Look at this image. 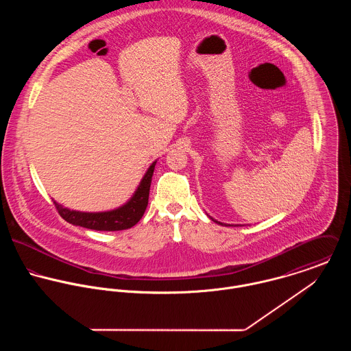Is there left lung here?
Returning <instances> with one entry per match:
<instances>
[{
	"mask_svg": "<svg viewBox=\"0 0 351 351\" xmlns=\"http://www.w3.org/2000/svg\"><path fill=\"white\" fill-rule=\"evenodd\" d=\"M209 217H210V216H209ZM210 219H212V220H213V221H215V223H217V224H220V226H232V224H226V223H220V221H217V220H215V219H213V217H210Z\"/></svg>",
	"mask_w": 351,
	"mask_h": 351,
	"instance_id": "obj_1",
	"label": "left lung"
}]
</instances>
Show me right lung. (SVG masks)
Segmentation results:
<instances>
[{"mask_svg": "<svg viewBox=\"0 0 351 351\" xmlns=\"http://www.w3.org/2000/svg\"><path fill=\"white\" fill-rule=\"evenodd\" d=\"M156 160H154L143 176L132 197L124 205L105 212H81L69 209L53 200L59 215L70 224L96 231H121L134 227L143 216L150 195L151 178Z\"/></svg>", "mask_w": 351, "mask_h": 351, "instance_id": "right-lung-1", "label": "right lung"}]
</instances>
